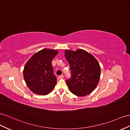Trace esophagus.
<instances>
[{"mask_svg":"<svg viewBox=\"0 0 130 130\" xmlns=\"http://www.w3.org/2000/svg\"><path fill=\"white\" fill-rule=\"evenodd\" d=\"M59 78H60V79H62L63 78H64V76H63L62 75H61L59 76Z\"/></svg>","mask_w":130,"mask_h":130,"instance_id":"esophagus-1","label":"esophagus"}]
</instances>
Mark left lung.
Returning <instances> with one entry per match:
<instances>
[{
    "mask_svg": "<svg viewBox=\"0 0 130 130\" xmlns=\"http://www.w3.org/2000/svg\"><path fill=\"white\" fill-rule=\"evenodd\" d=\"M65 57L71 70V78L66 80L70 90L78 96L90 94L97 86L100 77L101 69L98 60L81 49L66 50Z\"/></svg>",
    "mask_w": 130,
    "mask_h": 130,
    "instance_id": "left-lung-1",
    "label": "left lung"
}]
</instances>
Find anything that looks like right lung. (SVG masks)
<instances>
[{"instance_id": "right-lung-1", "label": "right lung", "mask_w": 130, "mask_h": 130, "mask_svg": "<svg viewBox=\"0 0 130 130\" xmlns=\"http://www.w3.org/2000/svg\"><path fill=\"white\" fill-rule=\"evenodd\" d=\"M58 51L43 49L34 54L26 63L23 76L28 88L34 93L46 95L57 84L52 64Z\"/></svg>"}]
</instances>
